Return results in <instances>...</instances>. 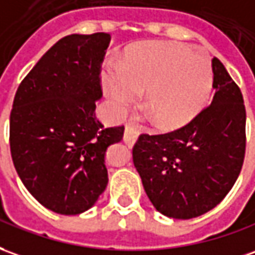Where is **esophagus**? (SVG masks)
<instances>
[{
    "label": "esophagus",
    "instance_id": "1",
    "mask_svg": "<svg viewBox=\"0 0 255 255\" xmlns=\"http://www.w3.org/2000/svg\"><path fill=\"white\" fill-rule=\"evenodd\" d=\"M138 130L134 128V126H131V125H126V128H125V136L124 140L125 143L128 145H133L136 143V140L138 137Z\"/></svg>",
    "mask_w": 255,
    "mask_h": 255
}]
</instances>
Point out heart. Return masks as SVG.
I'll return each instance as SVG.
<instances>
[{"label": "heart", "mask_w": 255, "mask_h": 255, "mask_svg": "<svg viewBox=\"0 0 255 255\" xmlns=\"http://www.w3.org/2000/svg\"><path fill=\"white\" fill-rule=\"evenodd\" d=\"M208 58L180 44L143 43L122 62L103 71V87L118 112H125L144 90V107L159 129H178L200 115L212 91Z\"/></svg>", "instance_id": "1"}]
</instances>
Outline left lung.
<instances>
[{"label":"left lung","instance_id":"8db88e82","mask_svg":"<svg viewBox=\"0 0 255 255\" xmlns=\"http://www.w3.org/2000/svg\"><path fill=\"white\" fill-rule=\"evenodd\" d=\"M215 94L190 124L165 134H141L133 164L145 194L165 217L190 219L211 211L229 193L246 152L242 91L218 58L212 59Z\"/></svg>","mask_w":255,"mask_h":255}]
</instances>
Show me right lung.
<instances>
[{
    "label": "right lung",
    "instance_id": "add662e5",
    "mask_svg": "<svg viewBox=\"0 0 255 255\" xmlns=\"http://www.w3.org/2000/svg\"><path fill=\"white\" fill-rule=\"evenodd\" d=\"M108 33L71 34L54 44L17 87L9 118L10 155L24 187L40 204L77 215L108 184L105 151L124 126L96 117Z\"/></svg>",
    "mask_w": 255,
    "mask_h": 255
}]
</instances>
